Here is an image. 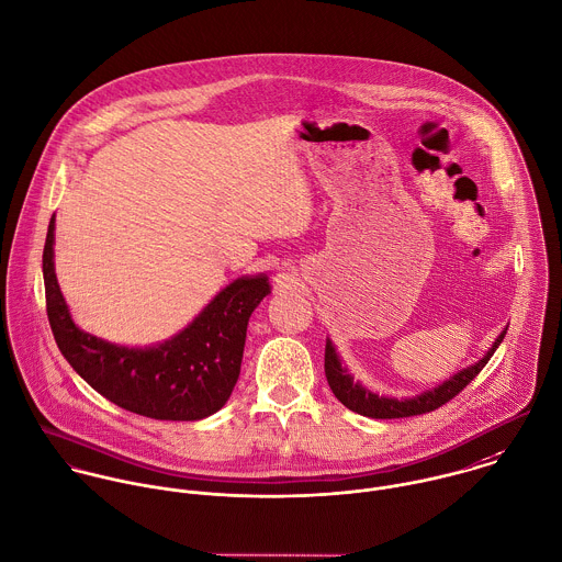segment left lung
I'll return each mask as SVG.
<instances>
[{
    "mask_svg": "<svg viewBox=\"0 0 562 562\" xmlns=\"http://www.w3.org/2000/svg\"><path fill=\"white\" fill-rule=\"evenodd\" d=\"M506 331H502V336L495 340V345L491 347V351L473 367L453 374L449 381L440 383L438 387L423 392L414 398H387V396H379L371 390L362 387L360 383L353 381V376L347 373L338 360V353L334 349V345L327 340V349H325V374L329 381V387L334 390V394L338 396V401L342 405H347L349 409L362 414V416H371V418H405V416H416V414H427L438 409L440 405H445L447 401H451L456 394H460L477 373L488 364V360L493 358V353L497 351V347L502 345Z\"/></svg>",
    "mask_w": 562,
    "mask_h": 562,
    "instance_id": "obj_1",
    "label": "left lung"
}]
</instances>
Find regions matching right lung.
I'll return each instance as SVG.
<instances>
[{"instance_id": "obj_1", "label": "right lung", "mask_w": 562, "mask_h": 562, "mask_svg": "<svg viewBox=\"0 0 562 562\" xmlns=\"http://www.w3.org/2000/svg\"><path fill=\"white\" fill-rule=\"evenodd\" d=\"M54 215L43 248L45 307L63 358L115 405L157 420H200L217 412L239 376L246 327L270 292L268 277L226 285L177 338L155 349H126L80 331L54 274Z\"/></svg>"}]
</instances>
